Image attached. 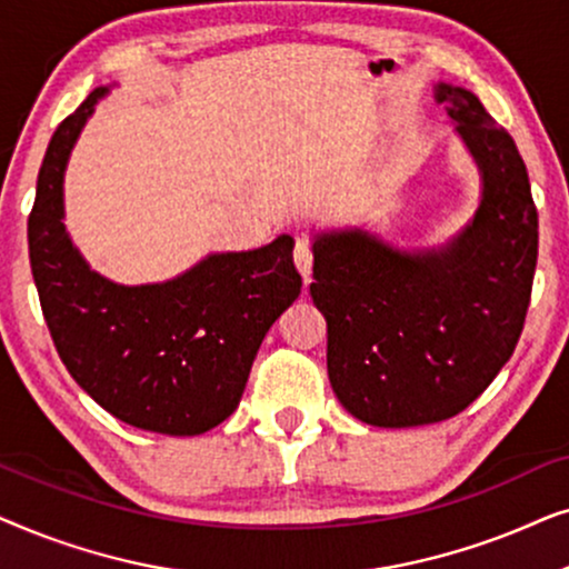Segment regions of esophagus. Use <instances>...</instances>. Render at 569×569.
Masks as SVG:
<instances>
[{"mask_svg":"<svg viewBox=\"0 0 569 569\" xmlns=\"http://www.w3.org/2000/svg\"><path fill=\"white\" fill-rule=\"evenodd\" d=\"M295 267L302 274V279H310V269H313V251H310V243L306 238H298V243H295Z\"/></svg>","mask_w":569,"mask_h":569,"instance_id":"34e87169","label":"esophagus"}]
</instances>
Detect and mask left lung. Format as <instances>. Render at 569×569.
<instances>
[{
    "label": "left lung",
    "mask_w": 569,
    "mask_h": 569,
    "mask_svg": "<svg viewBox=\"0 0 569 569\" xmlns=\"http://www.w3.org/2000/svg\"><path fill=\"white\" fill-rule=\"evenodd\" d=\"M477 162L479 207L442 246L396 248L365 228L313 236L310 298L326 365L349 415L372 427L456 417L510 360L539 256V214L512 137L471 90L435 84Z\"/></svg>",
    "instance_id": "obj_1"
}]
</instances>
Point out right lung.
Here are the masks:
<instances>
[{"instance_id": "1", "label": "right lung", "mask_w": 569, "mask_h": 569, "mask_svg": "<svg viewBox=\"0 0 569 569\" xmlns=\"http://www.w3.org/2000/svg\"><path fill=\"white\" fill-rule=\"evenodd\" d=\"M108 90H92L53 131L28 217L30 269L53 345L82 391L131 427L189 438L238 409L263 337L298 300L295 240L209 253L150 284L90 269L64 224V173Z\"/></svg>"}]
</instances>
